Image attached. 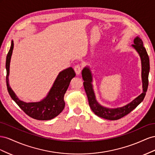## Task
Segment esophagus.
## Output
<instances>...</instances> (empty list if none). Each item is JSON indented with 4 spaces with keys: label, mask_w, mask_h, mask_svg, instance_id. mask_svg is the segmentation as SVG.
Segmentation results:
<instances>
[{
    "label": "esophagus",
    "mask_w": 155,
    "mask_h": 155,
    "mask_svg": "<svg viewBox=\"0 0 155 155\" xmlns=\"http://www.w3.org/2000/svg\"><path fill=\"white\" fill-rule=\"evenodd\" d=\"M74 70L75 73H76V74H77V75H78L79 74H81V73L82 68H81V66L79 65H77L74 66Z\"/></svg>",
    "instance_id": "1"
}]
</instances>
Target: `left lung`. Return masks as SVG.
<instances>
[{"label":"left lung","mask_w":155,"mask_h":155,"mask_svg":"<svg viewBox=\"0 0 155 155\" xmlns=\"http://www.w3.org/2000/svg\"><path fill=\"white\" fill-rule=\"evenodd\" d=\"M133 45L132 47H134L136 51L139 54L141 61V78L143 83V93L138 97L124 107L117 108H108L101 106L97 102L95 95L93 89L92 82V74L89 67H86L83 69L82 71V76L84 80V87L86 91L87 97L89 105L93 112L97 116L109 120H117L124 117L128 114H129L138 105L140 104L146 94L148 87V77L149 73V58L145 48L143 47V41L139 37H136L134 40Z\"/></svg>","instance_id":"left-lung-1"}]
</instances>
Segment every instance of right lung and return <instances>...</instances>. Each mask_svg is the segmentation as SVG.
Returning a JSON list of instances; mask_svg holds the SVG:
<instances>
[{"label":"right lung","mask_w":155,"mask_h":155,"mask_svg":"<svg viewBox=\"0 0 155 155\" xmlns=\"http://www.w3.org/2000/svg\"><path fill=\"white\" fill-rule=\"evenodd\" d=\"M14 41H12L6 61V85L9 94L12 99L19 106L23 111L30 117L38 120H50L59 115L65 107L64 97L69 86L71 79L75 77V73L72 68H69L61 71L53 84L45 98L36 103H25L19 99L9 85L10 64L14 49Z\"/></svg>","instance_id":"1"}]
</instances>
